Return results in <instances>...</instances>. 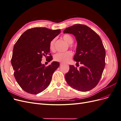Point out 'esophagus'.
<instances>
[{
  "label": "esophagus",
  "instance_id": "34e87169",
  "mask_svg": "<svg viewBox=\"0 0 121 121\" xmlns=\"http://www.w3.org/2000/svg\"><path fill=\"white\" fill-rule=\"evenodd\" d=\"M64 64L63 63H60V65H63Z\"/></svg>",
  "mask_w": 121,
  "mask_h": 121
}]
</instances>
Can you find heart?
<instances>
[{
    "mask_svg": "<svg viewBox=\"0 0 121 121\" xmlns=\"http://www.w3.org/2000/svg\"><path fill=\"white\" fill-rule=\"evenodd\" d=\"M62 38L67 43L69 44V46L73 47L72 43L73 42V38L72 36L68 34H65L63 35ZM56 39H53L49 43V49L52 52H54L56 51L54 46V43ZM73 56V53L71 51H67L65 52L57 53L54 56V60L55 61L60 62V63H68L70 60L71 58Z\"/></svg>",
    "mask_w": 121,
    "mask_h": 121,
    "instance_id": "1",
    "label": "heart"
}]
</instances>
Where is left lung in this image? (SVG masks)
<instances>
[{
  "label": "left lung",
  "instance_id": "obj_1",
  "mask_svg": "<svg viewBox=\"0 0 121 121\" xmlns=\"http://www.w3.org/2000/svg\"><path fill=\"white\" fill-rule=\"evenodd\" d=\"M64 33L74 35L77 42L74 60L79 69L70 65L65 79L69 86L82 92L94 88L99 81L105 67V51L96 33L85 25L76 24L65 29Z\"/></svg>",
  "mask_w": 121,
  "mask_h": 121
}]
</instances>
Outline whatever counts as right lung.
<instances>
[{"label":"right lung","instance_id":"1","mask_svg":"<svg viewBox=\"0 0 121 121\" xmlns=\"http://www.w3.org/2000/svg\"><path fill=\"white\" fill-rule=\"evenodd\" d=\"M60 33L45 27L29 29L22 35L14 45L11 60L14 76L26 92L37 94L49 85L54 72L60 63L56 61L47 67L41 64L43 56L52 59L49 43Z\"/></svg>","mask_w":121,"mask_h":121}]
</instances>
